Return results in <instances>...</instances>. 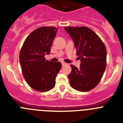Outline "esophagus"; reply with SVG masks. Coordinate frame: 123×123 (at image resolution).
<instances>
[{
  "label": "esophagus",
  "mask_w": 123,
  "mask_h": 123,
  "mask_svg": "<svg viewBox=\"0 0 123 123\" xmlns=\"http://www.w3.org/2000/svg\"><path fill=\"white\" fill-rule=\"evenodd\" d=\"M67 63H66L65 62H62V66L63 67H64V66H65V65H67Z\"/></svg>",
  "instance_id": "1"
}]
</instances>
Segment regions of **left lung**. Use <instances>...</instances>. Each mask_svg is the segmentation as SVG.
<instances>
[{
    "instance_id": "left-lung-1",
    "label": "left lung",
    "mask_w": 123,
    "mask_h": 123,
    "mask_svg": "<svg viewBox=\"0 0 123 123\" xmlns=\"http://www.w3.org/2000/svg\"><path fill=\"white\" fill-rule=\"evenodd\" d=\"M81 60L78 68L71 65L68 75L70 85L81 92L94 89L100 81L106 65V50L104 42L94 31L87 27H66Z\"/></svg>"
}]
</instances>
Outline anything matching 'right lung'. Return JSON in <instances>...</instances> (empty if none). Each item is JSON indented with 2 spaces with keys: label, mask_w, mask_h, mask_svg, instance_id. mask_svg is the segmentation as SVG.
Returning a JSON list of instances; mask_svg holds the SVG:
<instances>
[{
  "label": "right lung",
  "mask_w": 123,
  "mask_h": 123,
  "mask_svg": "<svg viewBox=\"0 0 123 123\" xmlns=\"http://www.w3.org/2000/svg\"><path fill=\"white\" fill-rule=\"evenodd\" d=\"M56 27H41L32 31L25 39L19 53L23 76L33 89L47 92L55 86V78L62 68L60 62L45 60L50 54L56 36Z\"/></svg>",
  "instance_id": "obj_1"
}]
</instances>
